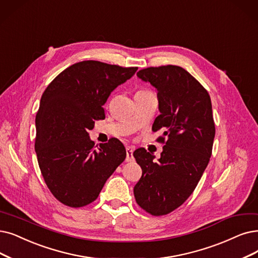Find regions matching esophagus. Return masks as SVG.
<instances>
[{"instance_id":"34e87169","label":"esophagus","mask_w":258,"mask_h":258,"mask_svg":"<svg viewBox=\"0 0 258 258\" xmlns=\"http://www.w3.org/2000/svg\"><path fill=\"white\" fill-rule=\"evenodd\" d=\"M126 153H127L126 162H132L133 160H135V158H133V149L130 146L126 147Z\"/></svg>"}]
</instances>
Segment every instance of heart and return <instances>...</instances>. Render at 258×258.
Listing matches in <instances>:
<instances>
[{
	"instance_id": "heart-1",
	"label": "heart",
	"mask_w": 258,
	"mask_h": 258,
	"mask_svg": "<svg viewBox=\"0 0 258 258\" xmlns=\"http://www.w3.org/2000/svg\"><path fill=\"white\" fill-rule=\"evenodd\" d=\"M139 92H146V91H139Z\"/></svg>"
}]
</instances>
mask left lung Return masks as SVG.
<instances>
[{"label":"left lung","mask_w":258,"mask_h":258,"mask_svg":"<svg viewBox=\"0 0 258 258\" xmlns=\"http://www.w3.org/2000/svg\"><path fill=\"white\" fill-rule=\"evenodd\" d=\"M137 75L158 91L161 114L152 130L163 131L158 141L165 145L158 161L145 148L133 152L142 168L133 192L144 211L162 216L187 200L210 162L215 138L212 102L208 91L181 67L147 68Z\"/></svg>","instance_id":"8db88e82"}]
</instances>
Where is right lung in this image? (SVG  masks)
Segmentation results:
<instances>
[{
    "mask_svg": "<svg viewBox=\"0 0 258 258\" xmlns=\"http://www.w3.org/2000/svg\"><path fill=\"white\" fill-rule=\"evenodd\" d=\"M122 68L87 60L69 67L50 82L36 115L35 150L43 179L54 197L71 208L97 199L108 178L126 159L120 141L94 148L89 130L105 118L111 92L136 74Z\"/></svg>",
    "mask_w": 258,
    "mask_h": 258,
    "instance_id": "right-lung-1",
    "label": "right lung"
}]
</instances>
